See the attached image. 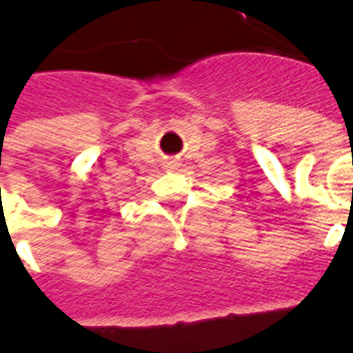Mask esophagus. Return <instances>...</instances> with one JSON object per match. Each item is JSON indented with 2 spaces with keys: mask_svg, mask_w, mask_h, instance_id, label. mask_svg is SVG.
Returning a JSON list of instances; mask_svg holds the SVG:
<instances>
[{
  "mask_svg": "<svg viewBox=\"0 0 353 353\" xmlns=\"http://www.w3.org/2000/svg\"><path fill=\"white\" fill-rule=\"evenodd\" d=\"M164 168L170 170V172L177 170V168H179V159H176V157H170L168 161L164 162Z\"/></svg>",
  "mask_w": 353,
  "mask_h": 353,
  "instance_id": "esophagus-1",
  "label": "esophagus"
}]
</instances>
